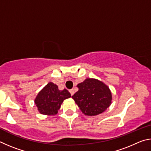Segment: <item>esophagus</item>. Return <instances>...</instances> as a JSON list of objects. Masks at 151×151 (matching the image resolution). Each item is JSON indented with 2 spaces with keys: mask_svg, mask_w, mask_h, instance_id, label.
<instances>
[{
  "mask_svg": "<svg viewBox=\"0 0 151 151\" xmlns=\"http://www.w3.org/2000/svg\"><path fill=\"white\" fill-rule=\"evenodd\" d=\"M69 92H70V94L71 95H73L74 94H75V91H74V89H70V90L69 91Z\"/></svg>",
  "mask_w": 151,
  "mask_h": 151,
  "instance_id": "1",
  "label": "esophagus"
}]
</instances>
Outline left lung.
<instances>
[{
    "mask_svg": "<svg viewBox=\"0 0 151 151\" xmlns=\"http://www.w3.org/2000/svg\"><path fill=\"white\" fill-rule=\"evenodd\" d=\"M77 87L78 91L72 98L86 115H97L111 105V91L102 82L93 78H86L83 83H79Z\"/></svg>",
    "mask_w": 151,
    "mask_h": 151,
    "instance_id": "1",
    "label": "left lung"
}]
</instances>
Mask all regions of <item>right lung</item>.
<instances>
[{"mask_svg":"<svg viewBox=\"0 0 151 151\" xmlns=\"http://www.w3.org/2000/svg\"><path fill=\"white\" fill-rule=\"evenodd\" d=\"M70 96L66 89L60 91L57 85L49 83L39 92L35 103L40 113L53 115L57 113L63 101Z\"/></svg>","mask_w":151,"mask_h":151,"instance_id":"1","label":"right lung"}]
</instances>
